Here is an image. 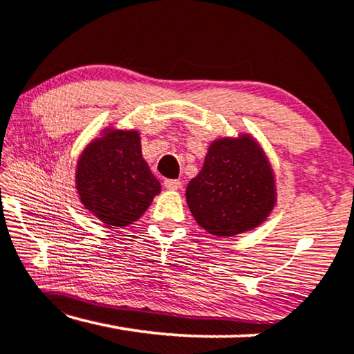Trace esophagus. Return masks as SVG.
<instances>
[{
  "instance_id": "34e87169",
  "label": "esophagus",
  "mask_w": 354,
  "mask_h": 354,
  "mask_svg": "<svg viewBox=\"0 0 354 354\" xmlns=\"http://www.w3.org/2000/svg\"><path fill=\"white\" fill-rule=\"evenodd\" d=\"M164 187H166L167 190L176 192L182 187V183H180V180H177V178H166V180H164Z\"/></svg>"
}]
</instances>
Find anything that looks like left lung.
I'll return each instance as SVG.
<instances>
[{"label":"left lung","instance_id":"8db88e82","mask_svg":"<svg viewBox=\"0 0 354 354\" xmlns=\"http://www.w3.org/2000/svg\"><path fill=\"white\" fill-rule=\"evenodd\" d=\"M185 195L198 225L216 236L256 229L277 201L269 159L248 133L214 140Z\"/></svg>","mask_w":354,"mask_h":354}]
</instances>
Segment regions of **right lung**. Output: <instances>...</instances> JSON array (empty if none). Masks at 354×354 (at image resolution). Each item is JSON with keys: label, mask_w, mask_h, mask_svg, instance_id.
<instances>
[{"label": "right lung", "mask_w": 354, "mask_h": 354, "mask_svg": "<svg viewBox=\"0 0 354 354\" xmlns=\"http://www.w3.org/2000/svg\"><path fill=\"white\" fill-rule=\"evenodd\" d=\"M75 188L86 211L106 227L133 224L161 192L142 156L137 130L104 129L86 145L75 169Z\"/></svg>", "instance_id": "right-lung-1"}]
</instances>
